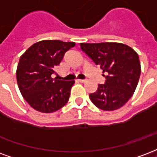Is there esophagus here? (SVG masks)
<instances>
[{
  "label": "esophagus",
  "mask_w": 157,
  "mask_h": 157,
  "mask_svg": "<svg viewBox=\"0 0 157 157\" xmlns=\"http://www.w3.org/2000/svg\"><path fill=\"white\" fill-rule=\"evenodd\" d=\"M77 82H81V83H85V82H86V80H82V79H79V80H77Z\"/></svg>",
  "instance_id": "esophagus-1"
}]
</instances>
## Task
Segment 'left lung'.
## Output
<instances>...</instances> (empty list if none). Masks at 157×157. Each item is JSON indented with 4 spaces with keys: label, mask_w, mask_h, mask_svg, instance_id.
<instances>
[{
    "label": "left lung",
    "mask_w": 157,
    "mask_h": 157,
    "mask_svg": "<svg viewBox=\"0 0 157 157\" xmlns=\"http://www.w3.org/2000/svg\"><path fill=\"white\" fill-rule=\"evenodd\" d=\"M81 50L106 75L104 84L89 95L94 105L103 111H114L128 101L140 75L139 56L132 47L117 42L80 43Z\"/></svg>",
    "instance_id": "obj_1"
}]
</instances>
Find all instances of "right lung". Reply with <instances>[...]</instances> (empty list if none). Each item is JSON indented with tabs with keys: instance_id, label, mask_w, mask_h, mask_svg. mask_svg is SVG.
Listing matches in <instances>:
<instances>
[{
	"instance_id": "obj_1",
	"label": "right lung",
	"mask_w": 157,
	"mask_h": 157,
	"mask_svg": "<svg viewBox=\"0 0 157 157\" xmlns=\"http://www.w3.org/2000/svg\"><path fill=\"white\" fill-rule=\"evenodd\" d=\"M75 42L45 40L33 44L20 58L17 80L20 91L35 110L51 113L68 101L74 81L52 78L55 68Z\"/></svg>"
}]
</instances>
